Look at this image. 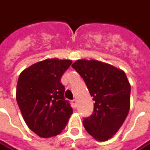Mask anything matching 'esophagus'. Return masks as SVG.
<instances>
[{
    "label": "esophagus",
    "mask_w": 150,
    "mask_h": 150,
    "mask_svg": "<svg viewBox=\"0 0 150 150\" xmlns=\"http://www.w3.org/2000/svg\"><path fill=\"white\" fill-rule=\"evenodd\" d=\"M72 103V106L74 108H76L77 107V100H73L71 101Z\"/></svg>",
    "instance_id": "1"
}]
</instances>
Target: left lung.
<instances>
[{"mask_svg":"<svg viewBox=\"0 0 150 150\" xmlns=\"http://www.w3.org/2000/svg\"><path fill=\"white\" fill-rule=\"evenodd\" d=\"M72 67L95 101L93 113L83 119V126L96 140L105 142L117 132L129 112L131 87L127 76L122 70L94 59H79Z\"/></svg>","mask_w":150,"mask_h":150,"instance_id":"8db88e82","label":"left lung"}]
</instances>
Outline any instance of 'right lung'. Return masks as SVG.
Returning a JSON list of instances; mask_svg holds the SVG:
<instances>
[{
    "instance_id": "1",
    "label": "right lung",
    "mask_w": 150,
    "mask_h": 150,
    "mask_svg": "<svg viewBox=\"0 0 150 150\" xmlns=\"http://www.w3.org/2000/svg\"><path fill=\"white\" fill-rule=\"evenodd\" d=\"M72 61L47 59L25 69L18 78L16 99L25 122L43 138L65 129L73 112L61 83Z\"/></svg>"
}]
</instances>
